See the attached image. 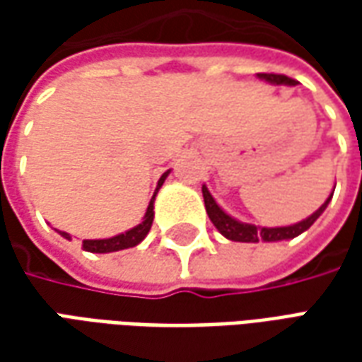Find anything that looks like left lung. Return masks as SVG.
<instances>
[{
    "instance_id": "1",
    "label": "left lung",
    "mask_w": 362,
    "mask_h": 362,
    "mask_svg": "<svg viewBox=\"0 0 362 362\" xmlns=\"http://www.w3.org/2000/svg\"><path fill=\"white\" fill-rule=\"evenodd\" d=\"M259 79H264L267 83H273V85H295V79H291L287 75H277V74H258ZM204 192V202H205V211L209 215V219L215 225V228L219 230L221 235L228 238V240H235V243H277V240H288V238H295L304 230L314 225V221L318 219L322 213L326 211L327 204L332 202V196L327 197L326 202L322 204L320 209L312 213L310 217H306L300 223H295V225H288V227H256V225H250V223H240L236 221L235 217H230L228 213H225L221 209L217 202L213 199V196L209 194V189L202 188Z\"/></svg>"
}]
</instances>
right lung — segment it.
I'll use <instances>...</instances> for the list:
<instances>
[{"label": "right lung", "mask_w": 362, "mask_h": 362, "mask_svg": "<svg viewBox=\"0 0 362 362\" xmlns=\"http://www.w3.org/2000/svg\"><path fill=\"white\" fill-rule=\"evenodd\" d=\"M170 170H166L160 178H158L157 189H155V194L151 197L149 205H147V211H145V217L143 221L137 225V227L129 228L126 233H122V235L112 236V238H98V240H83V250L93 252V254H108V252H118V250H126V248H134L137 244L141 243L143 238L147 236V233L151 230V225H153V217H155V211H153V207H155V197H157V192L160 189V186L165 184L166 176H168ZM59 235L67 238V240H71V236L67 235V233H62L58 230Z\"/></svg>", "instance_id": "add662e5"}]
</instances>
